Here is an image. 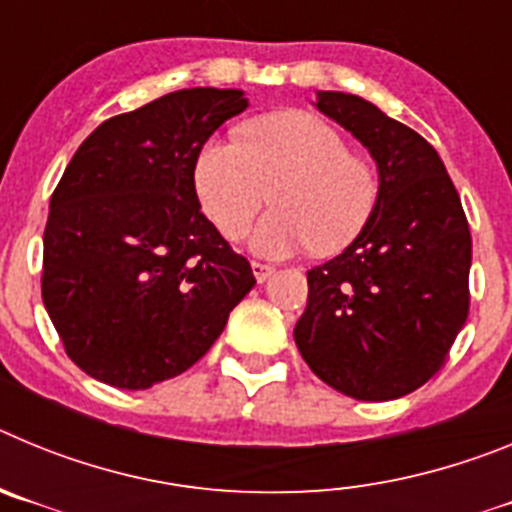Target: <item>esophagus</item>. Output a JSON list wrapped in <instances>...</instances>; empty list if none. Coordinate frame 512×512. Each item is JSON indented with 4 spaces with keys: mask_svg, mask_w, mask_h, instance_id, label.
<instances>
[{
    "mask_svg": "<svg viewBox=\"0 0 512 512\" xmlns=\"http://www.w3.org/2000/svg\"><path fill=\"white\" fill-rule=\"evenodd\" d=\"M251 269H253V277H256V282H266V279L271 277V274H274V266H269V264H259V261H253L251 264Z\"/></svg>",
    "mask_w": 512,
    "mask_h": 512,
    "instance_id": "esophagus-1",
    "label": "esophagus"
}]
</instances>
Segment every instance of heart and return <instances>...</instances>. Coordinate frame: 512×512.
<instances>
[{
    "mask_svg": "<svg viewBox=\"0 0 512 512\" xmlns=\"http://www.w3.org/2000/svg\"><path fill=\"white\" fill-rule=\"evenodd\" d=\"M194 189L212 225L241 241L261 207L277 210L253 233V251L284 259L312 248L330 256L372 220L379 174L348 151L338 128L310 112H277L248 122L243 140L215 138L194 164Z\"/></svg>",
    "mask_w": 512,
    "mask_h": 512,
    "instance_id": "1",
    "label": "heart"
}]
</instances>
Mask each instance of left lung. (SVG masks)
<instances>
[{
  "instance_id": "left-lung-1",
  "label": "left lung",
  "mask_w": 512,
  "mask_h": 512,
  "mask_svg": "<svg viewBox=\"0 0 512 512\" xmlns=\"http://www.w3.org/2000/svg\"><path fill=\"white\" fill-rule=\"evenodd\" d=\"M379 169L372 220L336 259L307 271L295 325L302 359L333 390L366 402L423 387L469 315L472 235L436 148L372 102L318 92Z\"/></svg>"
}]
</instances>
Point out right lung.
Segmentation results:
<instances>
[{"label":"right lung","instance_id":"add662e5","mask_svg":"<svg viewBox=\"0 0 512 512\" xmlns=\"http://www.w3.org/2000/svg\"><path fill=\"white\" fill-rule=\"evenodd\" d=\"M241 89H179L104 120L51 197L43 305L81 372L148 390L187 372L256 284L202 215L194 164Z\"/></svg>","mask_w":512,"mask_h":512}]
</instances>
